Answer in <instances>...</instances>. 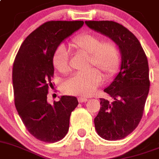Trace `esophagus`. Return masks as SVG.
<instances>
[{
	"label": "esophagus",
	"instance_id": "1",
	"mask_svg": "<svg viewBox=\"0 0 159 159\" xmlns=\"http://www.w3.org/2000/svg\"><path fill=\"white\" fill-rule=\"evenodd\" d=\"M88 99L86 98H85V97H79L78 98V102L81 103L82 102H87Z\"/></svg>",
	"mask_w": 159,
	"mask_h": 159
}]
</instances>
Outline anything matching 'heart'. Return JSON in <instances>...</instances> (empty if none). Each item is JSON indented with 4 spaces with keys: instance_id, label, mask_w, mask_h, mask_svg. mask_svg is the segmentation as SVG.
<instances>
[{
    "instance_id": "b5f03b06",
    "label": "heart",
    "mask_w": 159,
    "mask_h": 159,
    "mask_svg": "<svg viewBox=\"0 0 159 159\" xmlns=\"http://www.w3.org/2000/svg\"><path fill=\"white\" fill-rule=\"evenodd\" d=\"M70 49L76 53L89 55L88 69L95 66L106 78L114 74L121 61L118 45L112 41H102L94 34H83L76 37ZM53 65L61 74H66L70 71L68 52L64 46L58 47L54 53ZM101 82L100 73L96 69H91L85 74H75L66 79L62 84V90L68 94L88 96L96 90Z\"/></svg>"
}]
</instances>
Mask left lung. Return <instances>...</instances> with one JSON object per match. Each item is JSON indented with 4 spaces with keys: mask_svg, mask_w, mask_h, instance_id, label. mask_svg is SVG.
<instances>
[{
    "mask_svg": "<svg viewBox=\"0 0 159 159\" xmlns=\"http://www.w3.org/2000/svg\"><path fill=\"white\" fill-rule=\"evenodd\" d=\"M91 30L108 37L121 53L120 71L104 91L112 102L100 98L94 118L97 133L109 141L119 140L132 133L143 117L150 89L147 57L137 38L123 25L111 20H89Z\"/></svg>",
    "mask_w": 159,
    "mask_h": 159,
    "instance_id": "8db88e82",
    "label": "left lung"
}]
</instances>
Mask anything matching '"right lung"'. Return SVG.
I'll list each match as a JSON object with an SVG mask.
<instances>
[{"mask_svg":"<svg viewBox=\"0 0 159 159\" xmlns=\"http://www.w3.org/2000/svg\"><path fill=\"white\" fill-rule=\"evenodd\" d=\"M83 24L82 20L45 22L25 39L13 63L17 113L29 132L45 143H56L66 136L70 114L78 105L73 96H61L51 105L47 102V94L49 86L53 85V54L60 44Z\"/></svg>","mask_w":159,"mask_h":159,"instance_id":"1","label":"right lung"}]
</instances>
